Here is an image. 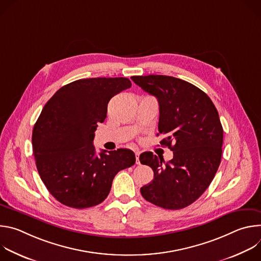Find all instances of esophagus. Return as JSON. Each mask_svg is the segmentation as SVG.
<instances>
[{"mask_svg": "<svg viewBox=\"0 0 261 261\" xmlns=\"http://www.w3.org/2000/svg\"><path fill=\"white\" fill-rule=\"evenodd\" d=\"M139 155H140V152H139V151H135V156H136V164H140V162H139Z\"/></svg>", "mask_w": 261, "mask_h": 261, "instance_id": "obj_1", "label": "esophagus"}]
</instances>
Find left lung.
Masks as SVG:
<instances>
[{"mask_svg": "<svg viewBox=\"0 0 261 261\" xmlns=\"http://www.w3.org/2000/svg\"><path fill=\"white\" fill-rule=\"evenodd\" d=\"M159 103L160 141L173 152L163 158L144 152L141 164L154 171V179L140 188L142 197L166 208L179 210L193 203L207 189L221 162L223 128L217 108L197 87L166 75L132 76Z\"/></svg>", "mask_w": 261, "mask_h": 261, "instance_id": "left-lung-1", "label": "left lung"}]
</instances>
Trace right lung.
<instances>
[{
  "instance_id": "1",
  "label": "right lung",
  "mask_w": 261,
  "mask_h": 261,
  "mask_svg": "<svg viewBox=\"0 0 261 261\" xmlns=\"http://www.w3.org/2000/svg\"><path fill=\"white\" fill-rule=\"evenodd\" d=\"M130 87L125 77L79 80L62 87L43 107L33 129V153L43 184L62 204L86 208L101 203L116 174L134 165L131 150L96 155L93 144L109 100Z\"/></svg>"
}]
</instances>
